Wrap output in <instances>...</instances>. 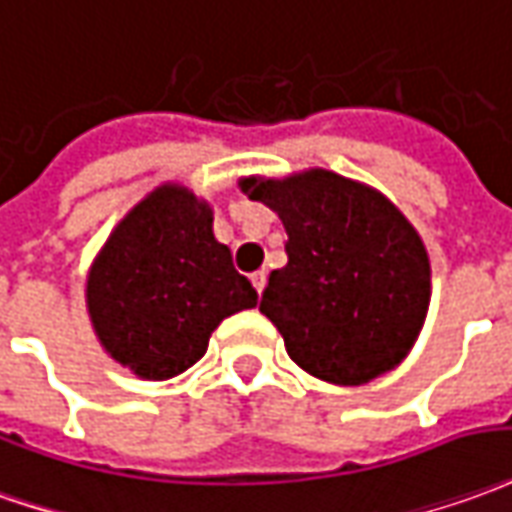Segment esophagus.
<instances>
[{
  "label": "esophagus",
  "mask_w": 512,
  "mask_h": 512,
  "mask_svg": "<svg viewBox=\"0 0 512 512\" xmlns=\"http://www.w3.org/2000/svg\"><path fill=\"white\" fill-rule=\"evenodd\" d=\"M266 280H268V274H266V271H263V268L252 274V285H255L257 293H263V288H266Z\"/></svg>",
  "instance_id": "esophagus-1"
}]
</instances>
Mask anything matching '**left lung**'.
<instances>
[{
    "label": "left lung",
    "mask_w": 512,
    "mask_h": 512,
    "mask_svg": "<svg viewBox=\"0 0 512 512\" xmlns=\"http://www.w3.org/2000/svg\"><path fill=\"white\" fill-rule=\"evenodd\" d=\"M285 224L288 263L271 271L260 310L296 366L363 385L399 366L430 307V260L416 230L377 191L313 169L241 182Z\"/></svg>",
    "instance_id": "left-lung-1"
}]
</instances>
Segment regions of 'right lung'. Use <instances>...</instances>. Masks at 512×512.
<instances>
[{"mask_svg": "<svg viewBox=\"0 0 512 512\" xmlns=\"http://www.w3.org/2000/svg\"><path fill=\"white\" fill-rule=\"evenodd\" d=\"M257 291L213 235V210L180 185L132 207L88 274V313L113 360L169 380L207 352L221 321Z\"/></svg>", "mask_w": 512, "mask_h": 512, "instance_id": "1", "label": "right lung"}]
</instances>
